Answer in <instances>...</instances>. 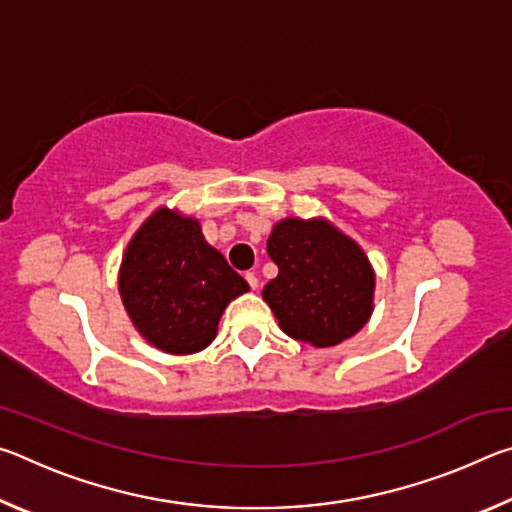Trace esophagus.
<instances>
[{
  "mask_svg": "<svg viewBox=\"0 0 512 512\" xmlns=\"http://www.w3.org/2000/svg\"><path fill=\"white\" fill-rule=\"evenodd\" d=\"M246 282H248V287H250V289L257 291V287H259V280H257V275H255V273H246Z\"/></svg>",
  "mask_w": 512,
  "mask_h": 512,
  "instance_id": "esophagus-1",
  "label": "esophagus"
}]
</instances>
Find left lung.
I'll list each match as a JSON object with an SVG mask.
<instances>
[{"label":"left lung","instance_id":"8db88e82","mask_svg":"<svg viewBox=\"0 0 512 512\" xmlns=\"http://www.w3.org/2000/svg\"><path fill=\"white\" fill-rule=\"evenodd\" d=\"M268 257L280 268L264 302L291 339L329 348L368 323L375 271L368 255L332 221L289 216L273 225Z\"/></svg>","mask_w":512,"mask_h":512}]
</instances>
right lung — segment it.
<instances>
[{"label": "right lung", "instance_id": "1", "mask_svg": "<svg viewBox=\"0 0 512 512\" xmlns=\"http://www.w3.org/2000/svg\"><path fill=\"white\" fill-rule=\"evenodd\" d=\"M117 282L133 327L167 354L205 350L225 307L250 289L207 244L198 219L167 205L128 241Z\"/></svg>", "mask_w": 512, "mask_h": 512}]
</instances>
